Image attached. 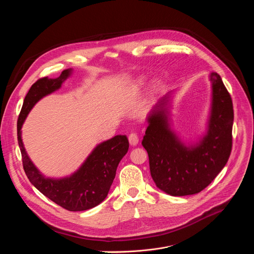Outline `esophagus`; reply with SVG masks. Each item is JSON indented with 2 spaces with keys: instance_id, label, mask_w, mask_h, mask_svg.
Instances as JSON below:
<instances>
[{
  "instance_id": "esophagus-1",
  "label": "esophagus",
  "mask_w": 254,
  "mask_h": 254,
  "mask_svg": "<svg viewBox=\"0 0 254 254\" xmlns=\"http://www.w3.org/2000/svg\"><path fill=\"white\" fill-rule=\"evenodd\" d=\"M128 141H129V144L132 147L136 146L137 142H138V136L136 133L134 132H131L129 135H128Z\"/></svg>"
}]
</instances>
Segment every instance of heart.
<instances>
[{
    "mask_svg": "<svg viewBox=\"0 0 254 254\" xmlns=\"http://www.w3.org/2000/svg\"><path fill=\"white\" fill-rule=\"evenodd\" d=\"M146 82H147V80L144 79L143 77H139V78H137V79L132 83V85L130 86V89H131L132 91H137V90H139L140 88H142L144 85H146Z\"/></svg>",
    "mask_w": 254,
    "mask_h": 254,
    "instance_id": "b5f03b06",
    "label": "heart"
}]
</instances>
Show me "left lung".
Wrapping results in <instances>:
<instances>
[{
    "label": "left lung",
    "instance_id": "obj_1",
    "mask_svg": "<svg viewBox=\"0 0 254 254\" xmlns=\"http://www.w3.org/2000/svg\"><path fill=\"white\" fill-rule=\"evenodd\" d=\"M211 104L205 132L185 141L172 127L174 91L164 95L147 117L141 141L156 186L171 196L201 192L225 167L232 148L233 104L219 74L211 72Z\"/></svg>",
    "mask_w": 254,
    "mask_h": 254
}]
</instances>
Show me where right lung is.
<instances>
[{
    "instance_id": "1",
    "label": "right lung",
    "mask_w": 254,
    "mask_h": 254,
    "mask_svg": "<svg viewBox=\"0 0 254 254\" xmlns=\"http://www.w3.org/2000/svg\"><path fill=\"white\" fill-rule=\"evenodd\" d=\"M73 69L61 72L57 78L44 77L29 89L19 116L17 131L23 167L32 185L51 201L69 211H84L100 204L110 192L118 166L128 151L126 135H116L98 143L82 165L70 176L50 178L44 176L28 156L22 139V127L34 105L43 97L58 90Z\"/></svg>"
}]
</instances>
